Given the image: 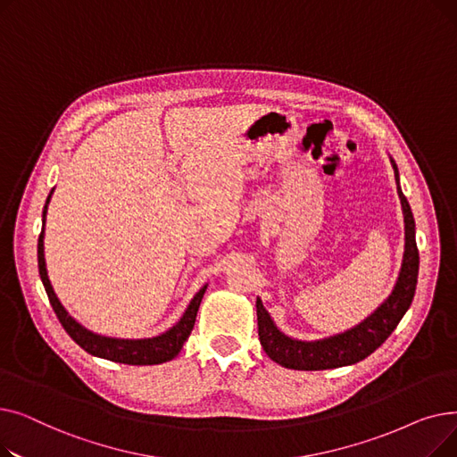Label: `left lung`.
Wrapping results in <instances>:
<instances>
[{
    "instance_id": "left-lung-1",
    "label": "left lung",
    "mask_w": 457,
    "mask_h": 457,
    "mask_svg": "<svg viewBox=\"0 0 457 457\" xmlns=\"http://www.w3.org/2000/svg\"><path fill=\"white\" fill-rule=\"evenodd\" d=\"M395 178L398 179V170L395 161ZM398 196L403 209L405 222V252L402 270L395 291L383 302L374 313L365 319L361 324L341 333L335 337L303 343L285 337V335L274 326L269 317L267 309L262 307L257 298V326H259V341L267 355L281 367L295 370H326L337 369L345 365H353L370 355L376 348H379L389 335L395 331L405 311L410 309L419 278V248L415 241V220L410 204H407L403 192L398 187Z\"/></svg>"
}]
</instances>
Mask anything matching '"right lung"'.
Segmentation results:
<instances>
[{
    "label": "right lung",
    "instance_id": "right-lung-1",
    "mask_svg": "<svg viewBox=\"0 0 457 457\" xmlns=\"http://www.w3.org/2000/svg\"><path fill=\"white\" fill-rule=\"evenodd\" d=\"M50 198H52V195L47 196L46 205H44V214H42L44 222H46V211H47V204H50ZM38 272H40V279L44 283V289L47 293V298H50V303L55 311V315L70 337L74 339L85 352H88L92 355H98V357L109 359V361L126 363V365H159V363L174 359L179 353V350L183 348V343L188 339L192 328H195L198 307H200V302L207 289V285L204 287V289H200V293L188 303L181 320L174 328L168 329L166 333L159 335V337L138 339V341L111 339V337H102V335H96V333L85 329L81 324H78L74 319H71L66 313V309L61 305L59 298L55 296V293L52 289L50 279H47V272H46L44 228L38 237Z\"/></svg>",
    "mask_w": 457,
    "mask_h": 457
}]
</instances>
